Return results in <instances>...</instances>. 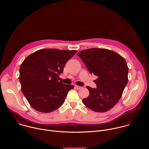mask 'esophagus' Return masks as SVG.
Wrapping results in <instances>:
<instances>
[{"mask_svg":"<svg viewBox=\"0 0 149 149\" xmlns=\"http://www.w3.org/2000/svg\"><path fill=\"white\" fill-rule=\"evenodd\" d=\"M75 88L77 90H80L82 88V87H80V86H75Z\"/></svg>","mask_w":149,"mask_h":149,"instance_id":"34e87169","label":"esophagus"}]
</instances>
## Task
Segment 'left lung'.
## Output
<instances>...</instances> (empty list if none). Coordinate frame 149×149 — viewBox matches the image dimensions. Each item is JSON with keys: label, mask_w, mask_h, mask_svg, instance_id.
I'll return each instance as SVG.
<instances>
[{"label": "left lung", "mask_w": 149, "mask_h": 149, "mask_svg": "<svg viewBox=\"0 0 149 149\" xmlns=\"http://www.w3.org/2000/svg\"><path fill=\"white\" fill-rule=\"evenodd\" d=\"M90 74L98 77L97 88L87 87L89 96L84 104L95 112H106L120 100L128 82L129 68L125 60L117 53L103 48H91L77 54Z\"/></svg>", "instance_id": "obj_1"}]
</instances>
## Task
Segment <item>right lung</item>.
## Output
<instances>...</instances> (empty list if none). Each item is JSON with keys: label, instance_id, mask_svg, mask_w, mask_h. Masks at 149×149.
I'll use <instances>...</instances> for the list:
<instances>
[{"label": "right lung", "instance_id": "1", "mask_svg": "<svg viewBox=\"0 0 149 149\" xmlns=\"http://www.w3.org/2000/svg\"><path fill=\"white\" fill-rule=\"evenodd\" d=\"M77 51L43 49L27 56L19 70L21 90L31 107L50 113L63 104L72 85L59 81L67 62Z\"/></svg>", "mask_w": 149, "mask_h": 149}]
</instances>
